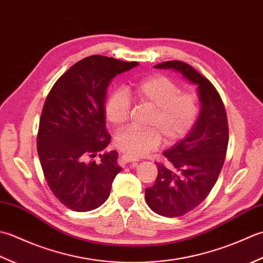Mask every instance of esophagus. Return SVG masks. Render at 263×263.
Here are the masks:
<instances>
[{
	"mask_svg": "<svg viewBox=\"0 0 263 263\" xmlns=\"http://www.w3.org/2000/svg\"><path fill=\"white\" fill-rule=\"evenodd\" d=\"M121 161H124L125 163H132V162L135 163V162H137V160L129 157V155L124 154V155H121Z\"/></svg>",
	"mask_w": 263,
	"mask_h": 263,
	"instance_id": "34e87169",
	"label": "esophagus"
}]
</instances>
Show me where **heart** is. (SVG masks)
Instances as JSON below:
<instances>
[{
    "label": "heart",
    "mask_w": 263,
    "mask_h": 263,
    "mask_svg": "<svg viewBox=\"0 0 263 263\" xmlns=\"http://www.w3.org/2000/svg\"><path fill=\"white\" fill-rule=\"evenodd\" d=\"M129 93L137 102L152 108L147 125L139 129L128 127L117 134L116 146L133 158H139L158 148L162 137L167 144H174L186 137L200 117V101L180 88L164 76H151L133 85ZM105 117L111 125L120 127L128 120L130 100L124 88L112 93L105 103Z\"/></svg>",
    "instance_id": "1"
}]
</instances>
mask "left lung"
I'll return each mask as SVG.
<instances>
[{"label": "left lung", "instance_id": "8db88e82", "mask_svg": "<svg viewBox=\"0 0 263 263\" xmlns=\"http://www.w3.org/2000/svg\"><path fill=\"white\" fill-rule=\"evenodd\" d=\"M179 72L196 85L201 103L196 125L184 139L163 152L170 167L157 163L158 177L145 190L147 205L164 217H179L200 205L220 174L228 145V122L220 95L205 77L181 61L154 66Z\"/></svg>", "mask_w": 263, "mask_h": 263}]
</instances>
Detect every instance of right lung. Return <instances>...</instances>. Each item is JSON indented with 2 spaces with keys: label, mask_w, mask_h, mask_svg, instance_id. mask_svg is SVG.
Listing matches in <instances>:
<instances>
[{
  "label": "right lung",
  "mask_w": 263,
  "mask_h": 263,
  "mask_svg": "<svg viewBox=\"0 0 263 263\" xmlns=\"http://www.w3.org/2000/svg\"><path fill=\"white\" fill-rule=\"evenodd\" d=\"M138 64L103 55L85 58L57 80L45 100L37 153L53 194L73 211H92L103 204L122 169L117 151L99 154L98 163L87 158L111 141L104 110L111 80Z\"/></svg>",
  "instance_id": "add662e5"
}]
</instances>
